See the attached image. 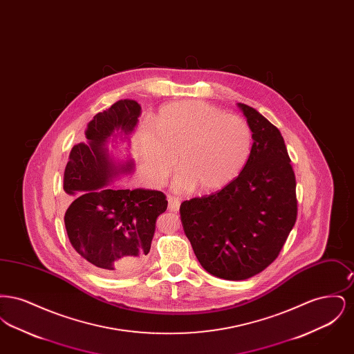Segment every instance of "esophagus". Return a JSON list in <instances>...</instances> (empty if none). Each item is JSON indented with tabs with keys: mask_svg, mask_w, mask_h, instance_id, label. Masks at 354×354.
<instances>
[{
	"mask_svg": "<svg viewBox=\"0 0 354 354\" xmlns=\"http://www.w3.org/2000/svg\"><path fill=\"white\" fill-rule=\"evenodd\" d=\"M179 207H180V199L179 198H175V196H169V211H179Z\"/></svg>",
	"mask_w": 354,
	"mask_h": 354,
	"instance_id": "esophagus-1",
	"label": "esophagus"
}]
</instances>
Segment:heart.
I'll list each match as a JSON object with an SVG mask.
<instances>
[{"instance_id":"1","label":"heart","mask_w":354,"mask_h":354,"mask_svg":"<svg viewBox=\"0 0 354 354\" xmlns=\"http://www.w3.org/2000/svg\"><path fill=\"white\" fill-rule=\"evenodd\" d=\"M156 129L145 127L142 149L149 176L163 185L179 165L178 191L195 185L202 191H216L232 183L248 165L253 150L250 123L239 115L201 101L165 106Z\"/></svg>"}]
</instances>
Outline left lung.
I'll return each instance as SVG.
<instances>
[{"label":"left lung","mask_w":354,"mask_h":354,"mask_svg":"<svg viewBox=\"0 0 354 354\" xmlns=\"http://www.w3.org/2000/svg\"><path fill=\"white\" fill-rule=\"evenodd\" d=\"M252 127L253 150L232 183L180 204L185 234L203 268L245 280L276 260L297 219L296 176L279 129L239 103Z\"/></svg>","instance_id":"8db88e82"}]
</instances>
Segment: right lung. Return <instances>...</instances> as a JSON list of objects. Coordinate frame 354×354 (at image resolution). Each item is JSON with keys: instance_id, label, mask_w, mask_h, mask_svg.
<instances>
[{"instance_id": "right-lung-1", "label": "right lung", "mask_w": 354, "mask_h": 354, "mask_svg": "<svg viewBox=\"0 0 354 354\" xmlns=\"http://www.w3.org/2000/svg\"><path fill=\"white\" fill-rule=\"evenodd\" d=\"M140 115L138 102L123 100L88 122L87 143L75 145L64 175L71 203L65 214L68 240L87 264L107 277H124L140 270L149 257L155 223L167 209L166 195L155 189L106 187L118 172L106 143L114 133L130 134Z\"/></svg>"}]
</instances>
